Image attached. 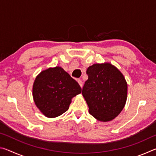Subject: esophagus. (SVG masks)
<instances>
[{"mask_svg": "<svg viewBox=\"0 0 156 156\" xmlns=\"http://www.w3.org/2000/svg\"><path fill=\"white\" fill-rule=\"evenodd\" d=\"M78 83H79L80 86L82 87H83V81H82L81 79H78Z\"/></svg>", "mask_w": 156, "mask_h": 156, "instance_id": "obj_1", "label": "esophagus"}]
</instances>
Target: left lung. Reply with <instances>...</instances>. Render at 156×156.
<instances>
[{
	"mask_svg": "<svg viewBox=\"0 0 156 156\" xmlns=\"http://www.w3.org/2000/svg\"><path fill=\"white\" fill-rule=\"evenodd\" d=\"M88 76L82 91L89 112L102 122L113 120L125 107L127 84L119 70L109 63L94 64L87 70Z\"/></svg>",
	"mask_w": 156,
	"mask_h": 156,
	"instance_id": "obj_1",
	"label": "left lung"
}]
</instances>
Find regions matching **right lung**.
Wrapping results in <instances>:
<instances>
[{"mask_svg":"<svg viewBox=\"0 0 156 156\" xmlns=\"http://www.w3.org/2000/svg\"><path fill=\"white\" fill-rule=\"evenodd\" d=\"M79 84L62 67L49 68L37 76L33 86V97L41 112L55 118L67 112L72 98L81 93Z\"/></svg>","mask_w":156,"mask_h":156,"instance_id":"right-lung-1","label":"right lung"}]
</instances>
